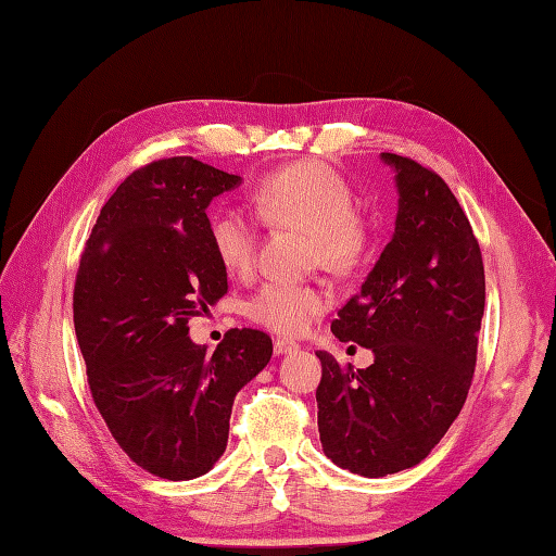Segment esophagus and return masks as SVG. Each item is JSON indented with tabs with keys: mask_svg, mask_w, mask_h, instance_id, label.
I'll list each match as a JSON object with an SVG mask.
<instances>
[{
	"mask_svg": "<svg viewBox=\"0 0 556 556\" xmlns=\"http://www.w3.org/2000/svg\"><path fill=\"white\" fill-rule=\"evenodd\" d=\"M296 349H300V344L292 342V340H280V337H278V340L274 342V354H276V356L292 354V351H296Z\"/></svg>",
	"mask_w": 556,
	"mask_h": 556,
	"instance_id": "1",
	"label": "esophagus"
}]
</instances>
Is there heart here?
<instances>
[{
  "label": "heart",
  "mask_w": 556,
  "mask_h": 556,
  "mask_svg": "<svg viewBox=\"0 0 556 556\" xmlns=\"http://www.w3.org/2000/svg\"><path fill=\"white\" fill-rule=\"evenodd\" d=\"M254 212L270 228H296L314 240V260L330 270L356 266L365 250V226L354 214L349 184L323 162H300L264 176L256 184ZM212 248L222 264L245 276L254 266L260 228L245 212L219 207L210 219ZM330 296L316 286L266 280L245 304L250 320L264 328L296 334L328 306Z\"/></svg>",
  "instance_id": "b5f03b06"
}]
</instances>
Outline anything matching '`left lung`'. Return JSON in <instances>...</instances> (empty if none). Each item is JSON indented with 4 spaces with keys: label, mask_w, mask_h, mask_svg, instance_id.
Returning <instances> with one entry per match:
<instances>
[{
    "label": "left lung",
    "mask_w": 556,
    "mask_h": 556,
    "mask_svg": "<svg viewBox=\"0 0 556 556\" xmlns=\"http://www.w3.org/2000/svg\"><path fill=\"white\" fill-rule=\"evenodd\" d=\"M394 169V236L337 311L340 342L372 351L365 370L316 351L323 453L337 467L380 479L415 467L459 415L477 365L485 304L479 242L439 174L382 153Z\"/></svg>",
    "instance_id": "obj_1"
}]
</instances>
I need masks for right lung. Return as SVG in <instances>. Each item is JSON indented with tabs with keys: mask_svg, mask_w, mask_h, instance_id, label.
<instances>
[{
	"mask_svg": "<svg viewBox=\"0 0 556 556\" xmlns=\"http://www.w3.org/2000/svg\"><path fill=\"white\" fill-rule=\"evenodd\" d=\"M242 184L193 157L157 160L105 202L77 270L73 314L93 403L134 463L191 481L226 451L238 391L274 354L260 330H228L207 354L188 320L228 290L210 202Z\"/></svg>",
	"mask_w": 556,
	"mask_h": 556,
	"instance_id": "add662e5",
	"label": "right lung"
}]
</instances>
